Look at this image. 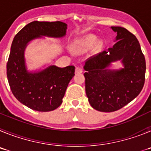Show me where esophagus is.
Segmentation results:
<instances>
[{
	"mask_svg": "<svg viewBox=\"0 0 151 151\" xmlns=\"http://www.w3.org/2000/svg\"><path fill=\"white\" fill-rule=\"evenodd\" d=\"M82 73V69L79 67L76 68V74H79V73Z\"/></svg>",
	"mask_w": 151,
	"mask_h": 151,
	"instance_id": "34e87169",
	"label": "esophagus"
}]
</instances>
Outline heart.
I'll use <instances>...</instances> for the list:
<instances>
[{"instance_id":"1","label":"heart","mask_w":151,"mask_h":151,"mask_svg":"<svg viewBox=\"0 0 151 151\" xmlns=\"http://www.w3.org/2000/svg\"><path fill=\"white\" fill-rule=\"evenodd\" d=\"M85 42L89 45H93L94 44H95L97 41V37H95L94 35H88V37H86L85 39Z\"/></svg>"}]
</instances>
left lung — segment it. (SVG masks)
Returning <instances> with one entry per match:
<instances>
[{
	"mask_svg": "<svg viewBox=\"0 0 151 151\" xmlns=\"http://www.w3.org/2000/svg\"><path fill=\"white\" fill-rule=\"evenodd\" d=\"M117 35L107 50L85 62V92L91 106L101 112L116 111L135 98L145 85L146 62L139 41L125 28L112 26ZM121 60L124 68L107 69L111 62Z\"/></svg>",
	"mask_w": 151,
	"mask_h": 151,
	"instance_id": "left-lung-1",
	"label": "left lung"
}]
</instances>
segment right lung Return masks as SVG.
<instances>
[{
	"label": "right lung",
	"instance_id": "add662e5",
	"mask_svg": "<svg viewBox=\"0 0 151 151\" xmlns=\"http://www.w3.org/2000/svg\"><path fill=\"white\" fill-rule=\"evenodd\" d=\"M67 25L60 21H34L22 28L13 38L6 76L12 93L20 103L32 110L48 112L59 107L67 86L75 76V66H50L39 72H29L24 52L28 43L42 36L62 38Z\"/></svg>",
	"mask_w": 151,
	"mask_h": 151
}]
</instances>
